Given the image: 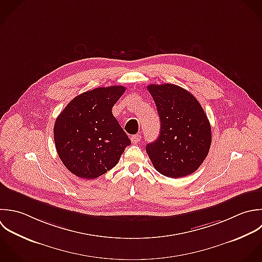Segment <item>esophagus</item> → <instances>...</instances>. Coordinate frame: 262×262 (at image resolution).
Segmentation results:
<instances>
[{
	"instance_id": "obj_1",
	"label": "esophagus",
	"mask_w": 262,
	"mask_h": 262,
	"mask_svg": "<svg viewBox=\"0 0 262 262\" xmlns=\"http://www.w3.org/2000/svg\"><path fill=\"white\" fill-rule=\"evenodd\" d=\"M141 139H142L141 135H134V136L130 138V140H132V143H134V144H137V143H139V142L141 141Z\"/></svg>"
}]
</instances>
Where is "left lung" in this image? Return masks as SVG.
Masks as SVG:
<instances>
[{
	"instance_id": "obj_1",
	"label": "left lung",
	"mask_w": 262,
	"mask_h": 262,
	"mask_svg": "<svg viewBox=\"0 0 262 262\" xmlns=\"http://www.w3.org/2000/svg\"><path fill=\"white\" fill-rule=\"evenodd\" d=\"M147 89L161 124L158 139L146 146L153 166L172 179L195 172L211 145V126L202 106L190 92L172 83Z\"/></svg>"
}]
</instances>
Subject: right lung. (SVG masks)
I'll use <instances>...</instances> for the list:
<instances>
[{
  "instance_id": "right-lung-1",
  "label": "right lung",
  "mask_w": 262,
  "mask_h": 262,
  "mask_svg": "<svg viewBox=\"0 0 262 262\" xmlns=\"http://www.w3.org/2000/svg\"><path fill=\"white\" fill-rule=\"evenodd\" d=\"M122 85L97 88L71 100L56 118L54 141L65 167L78 178L97 179L113 168L130 140L112 114Z\"/></svg>"
}]
</instances>
